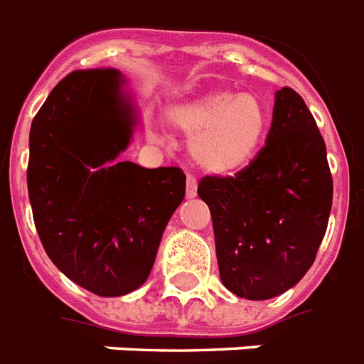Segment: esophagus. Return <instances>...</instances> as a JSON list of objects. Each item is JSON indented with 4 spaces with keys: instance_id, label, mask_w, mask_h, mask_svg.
<instances>
[{
    "instance_id": "obj_1",
    "label": "esophagus",
    "mask_w": 364,
    "mask_h": 364,
    "mask_svg": "<svg viewBox=\"0 0 364 364\" xmlns=\"http://www.w3.org/2000/svg\"><path fill=\"white\" fill-rule=\"evenodd\" d=\"M186 196L190 199L197 196V178L193 174H188V178H186Z\"/></svg>"
}]
</instances>
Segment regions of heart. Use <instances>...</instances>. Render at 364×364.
Returning a JSON list of instances; mask_svg holds the SVG:
<instances>
[{"mask_svg":"<svg viewBox=\"0 0 364 364\" xmlns=\"http://www.w3.org/2000/svg\"><path fill=\"white\" fill-rule=\"evenodd\" d=\"M174 126L191 136V158L210 173H235L254 159L269 126L264 105L252 94L214 90L174 107Z\"/></svg>","mask_w":364,"mask_h":364,"instance_id":"heart-1","label":"heart"}]
</instances>
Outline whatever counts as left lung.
I'll return each mask as SVG.
<instances>
[{
  "mask_svg": "<svg viewBox=\"0 0 364 364\" xmlns=\"http://www.w3.org/2000/svg\"><path fill=\"white\" fill-rule=\"evenodd\" d=\"M220 278L229 291L264 301L312 267L333 206L325 141L293 88L276 92L264 146L235 176H203Z\"/></svg>",
  "mask_w": 364,
  "mask_h": 364,
  "instance_id": "left-lung-1",
  "label": "left lung"
}]
</instances>
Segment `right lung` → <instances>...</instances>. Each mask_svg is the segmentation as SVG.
<instances>
[{"label": "right lung", "mask_w": 364, "mask_h": 364, "mask_svg": "<svg viewBox=\"0 0 364 364\" xmlns=\"http://www.w3.org/2000/svg\"><path fill=\"white\" fill-rule=\"evenodd\" d=\"M116 69L62 78L30 129L28 193L35 229L63 274L100 297L146 282L159 240L184 199L180 167H103L132 139V105Z\"/></svg>", "instance_id": "obj_1"}]
</instances>
